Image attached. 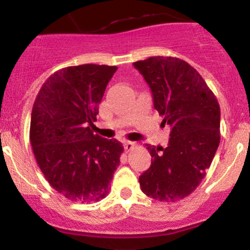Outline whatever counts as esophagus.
Segmentation results:
<instances>
[{"instance_id":"1","label":"esophagus","mask_w":250,"mask_h":250,"mask_svg":"<svg viewBox=\"0 0 250 250\" xmlns=\"http://www.w3.org/2000/svg\"><path fill=\"white\" fill-rule=\"evenodd\" d=\"M123 146H125V150H131L135 147V143L134 142H130V141H125V143H123Z\"/></svg>"}]
</instances>
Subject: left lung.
Returning a JSON list of instances; mask_svg holds the SVG:
<instances>
[{
    "label": "left lung",
    "mask_w": 250,
    "mask_h": 250,
    "mask_svg": "<svg viewBox=\"0 0 250 250\" xmlns=\"http://www.w3.org/2000/svg\"><path fill=\"white\" fill-rule=\"evenodd\" d=\"M151 89L154 107L170 125L167 148L146 145L151 166L139 177L151 199L175 202L199 187L220 145V105L202 76L177 57L134 62Z\"/></svg>",
    "instance_id": "obj_1"
}]
</instances>
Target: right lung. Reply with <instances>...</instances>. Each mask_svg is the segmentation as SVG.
I'll use <instances>...</instances> for the list:
<instances>
[{
    "label": "right lung",
    "mask_w": 250,
    "mask_h": 250,
    "mask_svg": "<svg viewBox=\"0 0 250 250\" xmlns=\"http://www.w3.org/2000/svg\"><path fill=\"white\" fill-rule=\"evenodd\" d=\"M115 65L62 68L43 83L33 105L30 143L50 186L65 199H104L123 151L117 140L91 130Z\"/></svg>",
    "instance_id": "right-lung-1"
}]
</instances>
